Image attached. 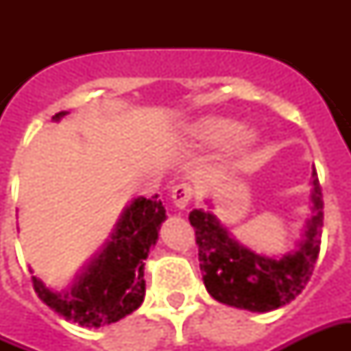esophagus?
Here are the masks:
<instances>
[{
  "mask_svg": "<svg viewBox=\"0 0 351 351\" xmlns=\"http://www.w3.org/2000/svg\"><path fill=\"white\" fill-rule=\"evenodd\" d=\"M171 197H173V203H175L176 208L184 210L186 206L190 205L191 197H193V188L190 184H176L173 191H171Z\"/></svg>",
  "mask_w": 351,
  "mask_h": 351,
  "instance_id": "1",
  "label": "esophagus"
}]
</instances>
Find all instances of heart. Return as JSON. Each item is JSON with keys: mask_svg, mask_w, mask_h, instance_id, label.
Returning <instances> with one entry per match:
<instances>
[{"mask_svg": "<svg viewBox=\"0 0 351 351\" xmlns=\"http://www.w3.org/2000/svg\"><path fill=\"white\" fill-rule=\"evenodd\" d=\"M188 138L197 146H220L231 141L233 152H244L256 143V133L250 130H241L235 120L206 116L188 128Z\"/></svg>", "mask_w": 351, "mask_h": 351, "instance_id": "b5f03b06", "label": "heart"}]
</instances>
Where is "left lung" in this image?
<instances>
[{
	"label": "left lung",
	"mask_w": 351,
	"mask_h": 351,
	"mask_svg": "<svg viewBox=\"0 0 351 351\" xmlns=\"http://www.w3.org/2000/svg\"><path fill=\"white\" fill-rule=\"evenodd\" d=\"M310 201L312 216L304 239L297 250L278 259L243 246L210 210H191L206 291L216 301L250 312H271L293 301L312 276L322 244L324 195L316 171H312Z\"/></svg>",
	"instance_id": "obj_1"
}]
</instances>
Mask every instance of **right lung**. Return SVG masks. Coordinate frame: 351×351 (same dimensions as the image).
Segmentation results:
<instances>
[{
	"label": "right lung",
	"mask_w": 351,
	"mask_h": 351,
	"mask_svg": "<svg viewBox=\"0 0 351 351\" xmlns=\"http://www.w3.org/2000/svg\"><path fill=\"white\" fill-rule=\"evenodd\" d=\"M65 114L58 112L52 120ZM165 218L158 195L133 199L116 223L110 241L67 291H52L37 276H32L35 293L60 316L82 327H103L122 319L145 299V259L158 241Z\"/></svg>",
	"instance_id": "1"
}]
</instances>
